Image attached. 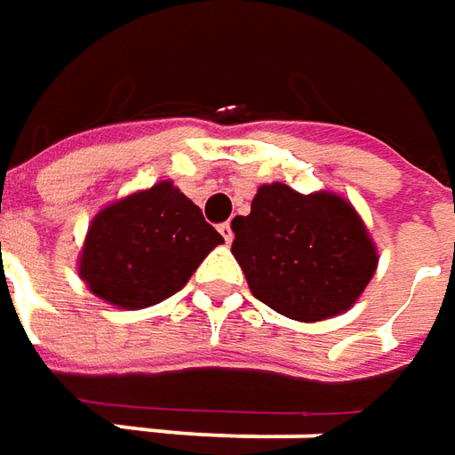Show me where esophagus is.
Masks as SVG:
<instances>
[{
	"label": "esophagus",
	"mask_w": 455,
	"mask_h": 455,
	"mask_svg": "<svg viewBox=\"0 0 455 455\" xmlns=\"http://www.w3.org/2000/svg\"><path fill=\"white\" fill-rule=\"evenodd\" d=\"M220 235L225 237V243H233V228H230V222H222L220 225Z\"/></svg>",
	"instance_id": "1"
}]
</instances>
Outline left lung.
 Returning a JSON list of instances; mask_svg holds the SVG:
<instances>
[{
	"label": "left lung",
	"instance_id": "8db88e82",
	"mask_svg": "<svg viewBox=\"0 0 455 455\" xmlns=\"http://www.w3.org/2000/svg\"><path fill=\"white\" fill-rule=\"evenodd\" d=\"M233 255L258 301L296 322L347 311L377 268V253L349 202L263 184L251 215L233 220Z\"/></svg>",
	"mask_w": 455,
	"mask_h": 455
}]
</instances>
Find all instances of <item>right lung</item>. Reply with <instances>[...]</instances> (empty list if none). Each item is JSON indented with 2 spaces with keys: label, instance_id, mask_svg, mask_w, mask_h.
Here are the masks:
<instances>
[{
  "label": "right lung",
  "instance_id": "obj_1",
  "mask_svg": "<svg viewBox=\"0 0 455 455\" xmlns=\"http://www.w3.org/2000/svg\"><path fill=\"white\" fill-rule=\"evenodd\" d=\"M222 243L202 210L169 182L98 212L80 255V278L98 299L147 308L182 289Z\"/></svg>",
  "mask_w": 455,
  "mask_h": 455
}]
</instances>
